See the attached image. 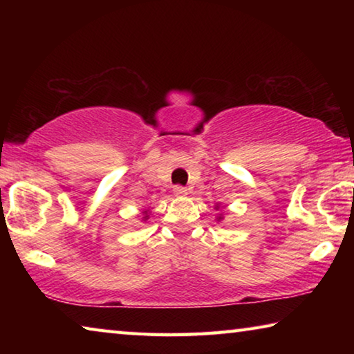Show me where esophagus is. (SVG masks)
I'll return each mask as SVG.
<instances>
[{
    "label": "esophagus",
    "instance_id": "esophagus-1",
    "mask_svg": "<svg viewBox=\"0 0 354 354\" xmlns=\"http://www.w3.org/2000/svg\"><path fill=\"white\" fill-rule=\"evenodd\" d=\"M173 194H175V196H184V195H187V189L181 187V185H175V189H173Z\"/></svg>",
    "mask_w": 354,
    "mask_h": 354
}]
</instances>
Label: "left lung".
I'll return each mask as SVG.
<instances>
[{
  "label": "left lung",
  "mask_w": 354,
  "mask_h": 354,
  "mask_svg": "<svg viewBox=\"0 0 354 354\" xmlns=\"http://www.w3.org/2000/svg\"><path fill=\"white\" fill-rule=\"evenodd\" d=\"M218 207H220V206H218V203H217V205H215V209H217V211H218ZM221 218H223V217H221V215H218V217H217V221H220Z\"/></svg>",
  "instance_id": "obj_1"
}]
</instances>
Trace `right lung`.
I'll use <instances>...</instances> for the list:
<instances>
[{"instance_id": "right-lung-1", "label": "right lung", "mask_w": 354, "mask_h": 354, "mask_svg": "<svg viewBox=\"0 0 354 354\" xmlns=\"http://www.w3.org/2000/svg\"><path fill=\"white\" fill-rule=\"evenodd\" d=\"M147 212H148V211H145V212H143V214H145V217H142V220H143V221H147V220L149 218V215H147Z\"/></svg>"}]
</instances>
